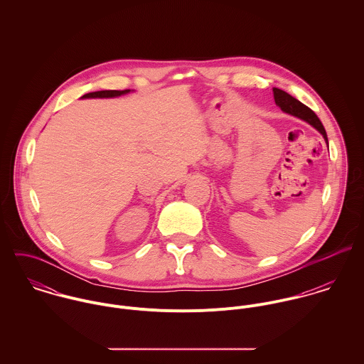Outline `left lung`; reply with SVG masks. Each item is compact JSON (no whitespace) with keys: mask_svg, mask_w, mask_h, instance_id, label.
<instances>
[{"mask_svg":"<svg viewBox=\"0 0 364 364\" xmlns=\"http://www.w3.org/2000/svg\"><path fill=\"white\" fill-rule=\"evenodd\" d=\"M273 97H274V102L276 105L287 114H291V116H296L304 122H307L309 124H311L314 129H316L325 143L328 144V137H326V132L321 123V120L318 119V116L312 112L311 109L309 106H306L304 104H301L299 100L293 98L291 95H289L287 92L279 90V88H273Z\"/></svg>","mask_w":364,"mask_h":364,"instance_id":"left-lung-1","label":"left lung"}]
</instances>
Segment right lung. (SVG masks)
Wrapping results in <instances>:
<instances>
[{"mask_svg": "<svg viewBox=\"0 0 364 364\" xmlns=\"http://www.w3.org/2000/svg\"><path fill=\"white\" fill-rule=\"evenodd\" d=\"M129 92H130V90H124V91H114V90L97 91V92L85 94L81 98L82 100H87V98H116V97H120V95H124V94H129Z\"/></svg>", "mask_w": 364, "mask_h": 364, "instance_id": "1", "label": "right lung"}]
</instances>
